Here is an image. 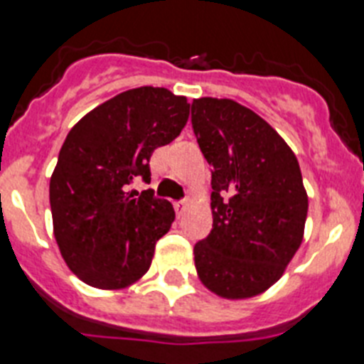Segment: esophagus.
I'll return each mask as SVG.
<instances>
[{"mask_svg":"<svg viewBox=\"0 0 364 364\" xmlns=\"http://www.w3.org/2000/svg\"><path fill=\"white\" fill-rule=\"evenodd\" d=\"M186 207H188V201H186V200L176 201V203H173V208H176V213H178V216H183V214H185Z\"/></svg>","mask_w":364,"mask_h":364,"instance_id":"1","label":"esophagus"}]
</instances>
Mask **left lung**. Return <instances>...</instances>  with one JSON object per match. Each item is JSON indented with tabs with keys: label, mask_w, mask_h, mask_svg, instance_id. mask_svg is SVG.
<instances>
[{
	"label": "left lung",
	"mask_w": 364,
	"mask_h": 364,
	"mask_svg": "<svg viewBox=\"0 0 364 364\" xmlns=\"http://www.w3.org/2000/svg\"><path fill=\"white\" fill-rule=\"evenodd\" d=\"M192 128L213 166V230L196 271L223 299L260 295L284 274L308 216L299 161L260 115L230 99L192 102Z\"/></svg>",
	"instance_id": "obj_1"
}]
</instances>
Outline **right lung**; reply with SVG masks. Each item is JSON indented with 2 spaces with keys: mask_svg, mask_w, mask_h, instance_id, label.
I'll return each mask as SVG.
<instances>
[{
  "mask_svg": "<svg viewBox=\"0 0 364 364\" xmlns=\"http://www.w3.org/2000/svg\"><path fill=\"white\" fill-rule=\"evenodd\" d=\"M188 107L164 87H137L91 109L68 134L49 201L60 252L82 282L121 289L150 269L176 213L154 191L129 185L150 183L151 154L181 134Z\"/></svg>",
  "mask_w": 364,
  "mask_h": 364,
  "instance_id": "right-lung-1",
  "label": "right lung"
}]
</instances>
